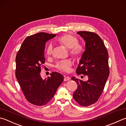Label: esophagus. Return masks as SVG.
<instances>
[{"instance_id": "1", "label": "esophagus", "mask_w": 126, "mask_h": 126, "mask_svg": "<svg viewBox=\"0 0 126 126\" xmlns=\"http://www.w3.org/2000/svg\"><path fill=\"white\" fill-rule=\"evenodd\" d=\"M69 80H70V78L69 77H65L64 78V81H68Z\"/></svg>"}]
</instances>
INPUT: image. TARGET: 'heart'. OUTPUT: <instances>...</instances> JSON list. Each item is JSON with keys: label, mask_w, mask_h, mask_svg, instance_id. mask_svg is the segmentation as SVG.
<instances>
[{"label": "heart", "mask_w": 126, "mask_h": 126, "mask_svg": "<svg viewBox=\"0 0 126 126\" xmlns=\"http://www.w3.org/2000/svg\"><path fill=\"white\" fill-rule=\"evenodd\" d=\"M57 41L59 44L69 49L70 54L74 58H78L84 53V46L81 43L78 42V40L74 36L70 34H65L57 38ZM52 51H53V46L49 43L46 48V53L47 56H50L52 53ZM72 65V62L68 59H65V60H62L58 62L56 65V67L59 70L68 72Z\"/></svg>", "instance_id": "heart-1"}]
</instances>
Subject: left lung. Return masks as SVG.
<instances>
[{"label": "left lung", "instance_id": "1", "mask_svg": "<svg viewBox=\"0 0 126 126\" xmlns=\"http://www.w3.org/2000/svg\"><path fill=\"white\" fill-rule=\"evenodd\" d=\"M78 34L85 42V49L76 70L78 74L88 75L86 81L73 77L72 80L78 84L73 98L82 106L96 102L104 90L109 76V54L104 43L97 34L79 31Z\"/></svg>", "mask_w": 126, "mask_h": 126}]
</instances>
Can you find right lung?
Segmentation results:
<instances>
[{
  "label": "right lung",
  "mask_w": 126,
  "mask_h": 126,
  "mask_svg": "<svg viewBox=\"0 0 126 126\" xmlns=\"http://www.w3.org/2000/svg\"><path fill=\"white\" fill-rule=\"evenodd\" d=\"M56 34L39 32L25 38L16 57L15 75L25 98L31 104L43 106L54 96L64 78L52 72L45 80L41 77V67L45 62L46 43Z\"/></svg>",
  "instance_id": "1"
}]
</instances>
